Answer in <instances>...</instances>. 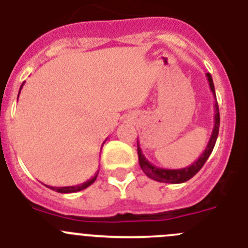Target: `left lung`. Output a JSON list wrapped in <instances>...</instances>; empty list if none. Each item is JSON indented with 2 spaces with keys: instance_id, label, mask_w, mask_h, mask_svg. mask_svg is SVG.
Instances as JSON below:
<instances>
[{
  "instance_id": "8db88e82",
  "label": "left lung",
  "mask_w": 248,
  "mask_h": 248,
  "mask_svg": "<svg viewBox=\"0 0 248 248\" xmlns=\"http://www.w3.org/2000/svg\"><path fill=\"white\" fill-rule=\"evenodd\" d=\"M207 77V80H209L210 89H211L214 97L216 98V94H215V87L214 82H212V77L210 73H206ZM214 129H212L211 137H210L209 143L206 145V149L203 150L202 154L200 155L195 163H192L191 165L187 166V168L184 169H164V168H157V166L153 165V164L149 161L145 157V155L143 154V151L140 149L139 141H138V156H139V164L140 168L146 174V176H149L150 179L155 181H159V183H166V184H181L185 183V181L190 180L192 176L198 174L200 171V169L202 168L203 164L206 163V160L209 159L210 154L214 150V146L216 144V140H217L218 135V128H220V113H218V104L217 100L215 102V117H214Z\"/></svg>"
}]
</instances>
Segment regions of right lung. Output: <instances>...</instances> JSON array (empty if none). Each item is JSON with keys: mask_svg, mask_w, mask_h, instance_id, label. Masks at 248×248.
I'll return each mask as SVG.
<instances>
[{"mask_svg": "<svg viewBox=\"0 0 248 248\" xmlns=\"http://www.w3.org/2000/svg\"><path fill=\"white\" fill-rule=\"evenodd\" d=\"M22 85H23V84H22ZM22 85H21V88H19V92H21V89H22ZM97 176H98V171H97V174H95V176L92 177L91 180L85 181V183L80 184V185H77V186H63V187H54V186H48V187H49V189H52V190H54V191H57V192H61V194H72V192L82 191V190L87 189L88 186H91L92 184H93L94 181H95Z\"/></svg>", "mask_w": 248, "mask_h": 248, "instance_id": "obj_1", "label": "right lung"}]
</instances>
